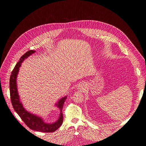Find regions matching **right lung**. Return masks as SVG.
<instances>
[{
  "mask_svg": "<svg viewBox=\"0 0 146 146\" xmlns=\"http://www.w3.org/2000/svg\"><path fill=\"white\" fill-rule=\"evenodd\" d=\"M35 52H36L35 50H31L26 52L25 54L21 57L19 61L15 66L14 69L13 70L10 78L11 100L13 108L15 110V111L30 129L41 132L52 133V132H54L56 130V129H58L63 123V116L62 113V109L64 102L66 99H67V96H66L63 97L55 105L56 107L59 108L60 111L58 120L53 123H47L44 121L42 117L29 112L24 107L23 104L20 99L18 91H17V75H18L19 68L21 66L22 63L25 60V59L27 58L29 56L32 55Z\"/></svg>",
  "mask_w": 146,
  "mask_h": 146,
  "instance_id": "add662e5",
  "label": "right lung"
}]
</instances>
